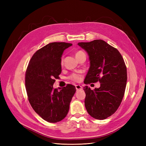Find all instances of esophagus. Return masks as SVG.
<instances>
[{
    "instance_id": "esophagus-1",
    "label": "esophagus",
    "mask_w": 146,
    "mask_h": 146,
    "mask_svg": "<svg viewBox=\"0 0 146 146\" xmlns=\"http://www.w3.org/2000/svg\"><path fill=\"white\" fill-rule=\"evenodd\" d=\"M76 88L77 91H79V90H83V88H82V86H81L80 85H76Z\"/></svg>"
}]
</instances>
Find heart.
<instances>
[{
  "instance_id": "obj_1",
  "label": "heart",
  "mask_w": 146,
  "mask_h": 146,
  "mask_svg": "<svg viewBox=\"0 0 146 146\" xmlns=\"http://www.w3.org/2000/svg\"><path fill=\"white\" fill-rule=\"evenodd\" d=\"M82 53H83V52H82V51H78V52H77V54H76V56H77L79 54H82ZM61 64H63V60H61ZM70 78L71 79V80H74V81L78 82V81H80V78H81V77H80V74H73L72 75H71V76H70Z\"/></svg>"
}]
</instances>
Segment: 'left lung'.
<instances>
[{"instance_id":"obj_1","label":"left lung","mask_w":146,"mask_h":146,"mask_svg":"<svg viewBox=\"0 0 146 146\" xmlns=\"http://www.w3.org/2000/svg\"><path fill=\"white\" fill-rule=\"evenodd\" d=\"M78 45L87 52L90 63L84 83H100L94 90L83 87L86 109L91 117L103 120L115 113L122 100L127 80L125 62L116 48L102 39Z\"/></svg>"}]
</instances>
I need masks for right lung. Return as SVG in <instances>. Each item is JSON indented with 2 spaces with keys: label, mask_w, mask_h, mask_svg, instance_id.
I'll return each instance as SVG.
<instances>
[{
  "label": "right lung",
  "mask_w": 146,
  "mask_h": 146,
  "mask_svg": "<svg viewBox=\"0 0 146 146\" xmlns=\"http://www.w3.org/2000/svg\"><path fill=\"white\" fill-rule=\"evenodd\" d=\"M72 44L51 42L35 53L25 73V88L29 102L39 116L50 123L67 115L76 88L68 84L58 91L53 88L61 72V56Z\"/></svg>",
  "instance_id": "obj_1"
}]
</instances>
